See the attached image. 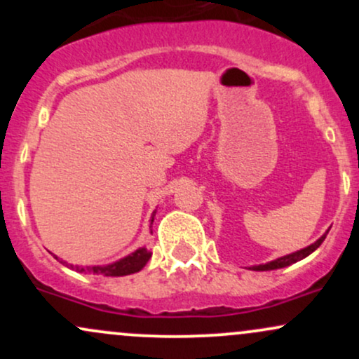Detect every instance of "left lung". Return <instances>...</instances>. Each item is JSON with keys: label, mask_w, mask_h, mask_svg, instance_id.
I'll use <instances>...</instances> for the list:
<instances>
[{"label": "left lung", "mask_w": 359, "mask_h": 359, "mask_svg": "<svg viewBox=\"0 0 359 359\" xmlns=\"http://www.w3.org/2000/svg\"><path fill=\"white\" fill-rule=\"evenodd\" d=\"M325 234H327V233H325ZM325 234H324V236H320L319 240H317V241L314 243V245L307 246V248H304V250H300V251H295V253L287 255V257L277 258V259H273V262L265 263V265L253 266V270H257V271H266V270H277V269H283V266L292 265V263H295V262H299V259L309 257V255H311L312 251H316L317 248H319L320 243H323V241L325 240Z\"/></svg>", "instance_id": "obj_1"}]
</instances>
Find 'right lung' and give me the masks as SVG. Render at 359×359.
Returning a JSON list of instances; mask_svg holds the SVG:
<instances>
[{
	"mask_svg": "<svg viewBox=\"0 0 359 359\" xmlns=\"http://www.w3.org/2000/svg\"><path fill=\"white\" fill-rule=\"evenodd\" d=\"M151 222H154V217H151ZM151 228V226H150ZM151 253L147 248H140L135 251V253L128 255L126 258L119 259L116 263H111V265L106 266H76L77 271H89V273L94 275H104V277H123V275H131L137 273L147 265V262L150 259ZM72 266V265H67ZM74 269V266H72Z\"/></svg>",
	"mask_w": 359,
	"mask_h": 359,
	"instance_id": "right-lung-1",
	"label": "right lung"
}]
</instances>
